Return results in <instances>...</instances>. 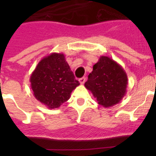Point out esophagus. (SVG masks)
Here are the masks:
<instances>
[{
	"mask_svg": "<svg viewBox=\"0 0 156 156\" xmlns=\"http://www.w3.org/2000/svg\"><path fill=\"white\" fill-rule=\"evenodd\" d=\"M85 81H86V78H85V77H82V78H80V79L79 80V82L80 84H83L85 83Z\"/></svg>",
	"mask_w": 156,
	"mask_h": 156,
	"instance_id": "obj_1",
	"label": "esophagus"
}]
</instances>
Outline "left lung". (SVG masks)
<instances>
[{
  "instance_id": "left-lung-1",
  "label": "left lung",
  "mask_w": 156,
  "mask_h": 156,
  "mask_svg": "<svg viewBox=\"0 0 156 156\" xmlns=\"http://www.w3.org/2000/svg\"><path fill=\"white\" fill-rule=\"evenodd\" d=\"M127 84V76L122 66L109 57L101 56L84 86L99 105L109 108L120 102L126 93Z\"/></svg>"
}]
</instances>
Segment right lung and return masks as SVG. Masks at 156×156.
<instances>
[{"instance_id":"1","label":"right lung","mask_w":156,"mask_h":156,"mask_svg":"<svg viewBox=\"0 0 156 156\" xmlns=\"http://www.w3.org/2000/svg\"><path fill=\"white\" fill-rule=\"evenodd\" d=\"M30 81L35 98L50 109L59 108L80 85L62 53H51L43 58Z\"/></svg>"}]
</instances>
